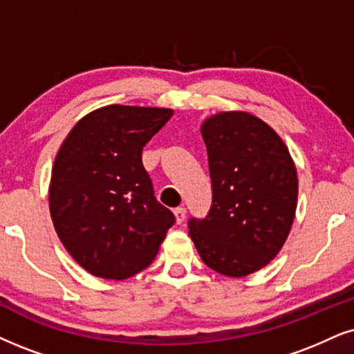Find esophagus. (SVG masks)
<instances>
[{
    "instance_id": "34e87169",
    "label": "esophagus",
    "mask_w": 354,
    "mask_h": 354,
    "mask_svg": "<svg viewBox=\"0 0 354 354\" xmlns=\"http://www.w3.org/2000/svg\"><path fill=\"white\" fill-rule=\"evenodd\" d=\"M174 218H176V223H183L186 218V209L185 207H178L174 209Z\"/></svg>"
}]
</instances>
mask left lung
Here are the masks:
<instances>
[{
  "label": "left lung",
  "mask_w": 354,
  "mask_h": 354,
  "mask_svg": "<svg viewBox=\"0 0 354 354\" xmlns=\"http://www.w3.org/2000/svg\"><path fill=\"white\" fill-rule=\"evenodd\" d=\"M207 147L212 205L189 235L210 270L243 277L271 263L288 240L297 209V169L288 145L247 111H222L201 124Z\"/></svg>",
  "instance_id": "left-lung-1"
}]
</instances>
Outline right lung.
Here are the masks:
<instances>
[{"label":"right lung","instance_id":"obj_1","mask_svg":"<svg viewBox=\"0 0 354 354\" xmlns=\"http://www.w3.org/2000/svg\"><path fill=\"white\" fill-rule=\"evenodd\" d=\"M171 115L168 107H97L58 149L48 209L58 239L89 274L120 281L145 270L174 223L142 165L147 142Z\"/></svg>","mask_w":354,"mask_h":354}]
</instances>
